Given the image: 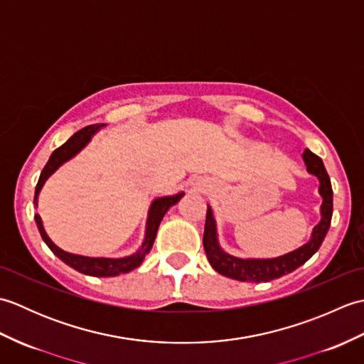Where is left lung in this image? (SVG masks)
<instances>
[{
  "label": "left lung",
  "mask_w": 364,
  "mask_h": 364,
  "mask_svg": "<svg viewBox=\"0 0 364 364\" xmlns=\"http://www.w3.org/2000/svg\"><path fill=\"white\" fill-rule=\"evenodd\" d=\"M301 156H304L308 172L319 178V192L323 198L321 206L322 219L318 225L314 227L310 241L305 245H301L297 250L272 259H241L231 257V255L225 253L219 247L213 211L211 208H208L203 233V247L214 270H218L222 275L241 282H269L296 270L299 266L304 264V262H306L316 252H318L323 237H326L330 228L331 214H333V191H331L330 176L326 167H323L322 159L319 156H316L310 150H305Z\"/></svg>",
  "instance_id": "1"
}]
</instances>
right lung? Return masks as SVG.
<instances>
[{
	"mask_svg": "<svg viewBox=\"0 0 364 364\" xmlns=\"http://www.w3.org/2000/svg\"><path fill=\"white\" fill-rule=\"evenodd\" d=\"M102 127H105V125H98V123H95V125L84 127L82 129L76 131V133L70 139H68L64 145H60L59 149H56L51 153V156H50L48 162H46V166L43 167L42 173H41V178H38V181H37L36 196H34L36 205H37L38 192H41L43 183L46 181V178H48L60 164H64L65 161L73 158L75 154L78 153L82 146L90 141L92 134H94L95 131ZM183 196H184V192H178V194H175V196L159 197L154 200V202L151 203L150 213H149V220H146V233H145L144 244L136 253L129 255V257H125V258H90V257H82V255L64 252L63 249H59L58 245H54L51 239L46 236L43 225H42L41 215L36 214L34 219L37 223L38 233H41L45 244L48 245L50 250L56 255L59 259H63L65 264L73 267L75 270H78V272H81V274L92 275V277H115L119 274H127V272H129V270H133L137 266H141V262L144 261L145 255L150 252L151 245L154 242V237H156L158 227H159L162 218H164V214L167 213L168 208L175 205Z\"/></svg>",
	"mask_w": 364,
	"mask_h": 364,
	"instance_id": "1",
	"label": "right lung"
}]
</instances>
